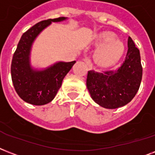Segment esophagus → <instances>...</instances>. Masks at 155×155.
<instances>
[{
    "label": "esophagus",
    "instance_id": "esophagus-1",
    "mask_svg": "<svg viewBox=\"0 0 155 155\" xmlns=\"http://www.w3.org/2000/svg\"><path fill=\"white\" fill-rule=\"evenodd\" d=\"M82 61L86 62V64L88 65L89 69H92V63H91V61L90 60V59L87 58V57H86V58H83V60H82Z\"/></svg>",
    "mask_w": 155,
    "mask_h": 155
}]
</instances>
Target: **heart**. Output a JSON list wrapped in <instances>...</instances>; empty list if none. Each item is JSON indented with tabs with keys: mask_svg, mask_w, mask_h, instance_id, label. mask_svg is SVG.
I'll list each match as a JSON object with an SVG mask.
<instances>
[{
	"mask_svg": "<svg viewBox=\"0 0 155 155\" xmlns=\"http://www.w3.org/2000/svg\"><path fill=\"white\" fill-rule=\"evenodd\" d=\"M112 32H102L97 36L94 45L99 47L94 54V59L102 66H111L120 58L124 46L120 39H115Z\"/></svg>",
	"mask_w": 155,
	"mask_h": 155,
	"instance_id": "b5f03b06",
	"label": "heart"
}]
</instances>
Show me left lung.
Listing matches in <instances>:
<instances>
[{
  "instance_id": "obj_1",
  "label": "left lung",
  "mask_w": 155,
  "mask_h": 155,
  "mask_svg": "<svg viewBox=\"0 0 155 155\" xmlns=\"http://www.w3.org/2000/svg\"><path fill=\"white\" fill-rule=\"evenodd\" d=\"M142 67L140 51L129 37L125 60L117 70L88 71L86 86L91 98L104 108L115 109L129 104L141 85Z\"/></svg>"
}]
</instances>
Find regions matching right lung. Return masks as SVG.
Here are the masks:
<instances>
[{
	"label": "right lung",
	"mask_w": 155,
	"mask_h": 155,
	"mask_svg": "<svg viewBox=\"0 0 155 155\" xmlns=\"http://www.w3.org/2000/svg\"><path fill=\"white\" fill-rule=\"evenodd\" d=\"M65 17L39 21L21 35L13 56L11 78L17 94L32 105H44L53 100L62 81L76 61H59L45 69L33 68L31 64L32 44L51 22L66 20Z\"/></svg>",
	"instance_id": "obj_1"
}]
</instances>
